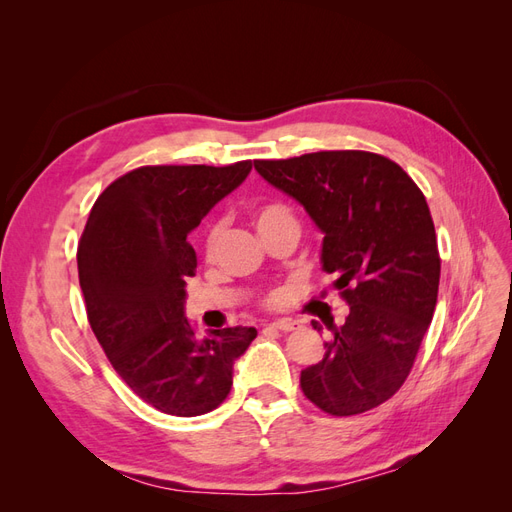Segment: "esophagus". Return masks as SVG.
<instances>
[{"mask_svg": "<svg viewBox=\"0 0 512 512\" xmlns=\"http://www.w3.org/2000/svg\"><path fill=\"white\" fill-rule=\"evenodd\" d=\"M269 327H271V329H275V331L290 333V331H297V329H301V324H299V322H294V320H277V322L269 324Z\"/></svg>", "mask_w": 512, "mask_h": 512, "instance_id": "obj_1", "label": "esophagus"}]
</instances>
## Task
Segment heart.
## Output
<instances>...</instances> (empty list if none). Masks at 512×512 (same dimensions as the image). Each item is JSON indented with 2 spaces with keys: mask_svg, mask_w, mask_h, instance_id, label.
I'll list each match as a JSON object with an SVG mask.
<instances>
[{
  "mask_svg": "<svg viewBox=\"0 0 512 512\" xmlns=\"http://www.w3.org/2000/svg\"><path fill=\"white\" fill-rule=\"evenodd\" d=\"M254 222L260 235H265V232H271L275 228H282V226H297V215H294L292 207L284 200H267V203H260L254 209ZM222 232H224V224L222 222H213L207 232H205V239H203V247H205V254L213 256V252L218 250V243L222 239ZM265 307L273 309L282 303V294L280 292H271L269 297L262 301Z\"/></svg>",
  "mask_w": 512,
  "mask_h": 512,
  "instance_id": "heart-1",
  "label": "heart"
}]
</instances>
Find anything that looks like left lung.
<instances>
[{"mask_svg": "<svg viewBox=\"0 0 512 512\" xmlns=\"http://www.w3.org/2000/svg\"><path fill=\"white\" fill-rule=\"evenodd\" d=\"M254 166L324 232L322 267L350 305L324 359L301 371L303 395L331 416L378 408L406 382L438 301L440 252L421 188L397 162L361 149Z\"/></svg>", "mask_w": 512, "mask_h": 512, "instance_id": "1", "label": "left lung"}]
</instances>
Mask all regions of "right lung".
Instances as JSON below:
<instances>
[{
    "mask_svg": "<svg viewBox=\"0 0 512 512\" xmlns=\"http://www.w3.org/2000/svg\"><path fill=\"white\" fill-rule=\"evenodd\" d=\"M252 170L158 164L115 179L91 207L79 241V282L87 320L108 361L149 406L173 416L218 408L232 365L254 327H228L198 339L183 316L185 277L196 275L188 232Z\"/></svg>",
    "mask_w": 512,
    "mask_h": 512,
    "instance_id": "obj_1",
    "label": "right lung"
}]
</instances>
